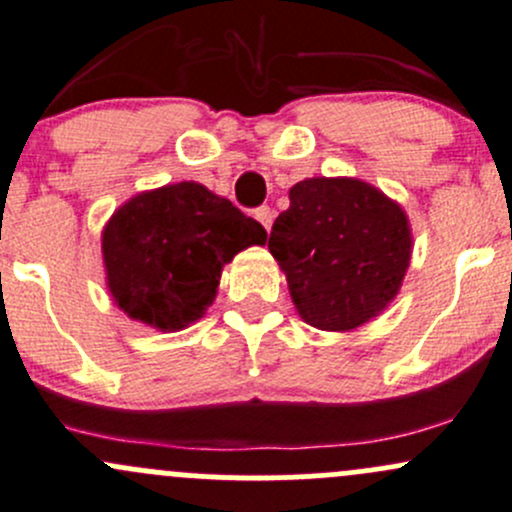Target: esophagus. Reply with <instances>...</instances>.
<instances>
[{
    "label": "esophagus",
    "mask_w": 512,
    "mask_h": 512,
    "mask_svg": "<svg viewBox=\"0 0 512 512\" xmlns=\"http://www.w3.org/2000/svg\"><path fill=\"white\" fill-rule=\"evenodd\" d=\"M256 219L261 221V226L263 229H271V224H273V209L271 207H258L256 209Z\"/></svg>",
    "instance_id": "1"
}]
</instances>
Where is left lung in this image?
Listing matches in <instances>:
<instances>
[{"instance_id": "8db88e82", "label": "left lung", "mask_w": 512, "mask_h": 512, "mask_svg": "<svg viewBox=\"0 0 512 512\" xmlns=\"http://www.w3.org/2000/svg\"><path fill=\"white\" fill-rule=\"evenodd\" d=\"M268 251L286 271L300 318L320 330H355L387 308L412 256L407 214L372 184L303 179L278 214Z\"/></svg>"}]
</instances>
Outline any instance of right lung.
Listing matches in <instances>:
<instances>
[{
    "instance_id": "right-lung-1",
    "label": "right lung",
    "mask_w": 512,
    "mask_h": 512,
    "mask_svg": "<svg viewBox=\"0 0 512 512\" xmlns=\"http://www.w3.org/2000/svg\"><path fill=\"white\" fill-rule=\"evenodd\" d=\"M266 229L197 182L167 184L120 207L103 231L115 303L140 323L182 330L217 295L221 266Z\"/></svg>"
}]
</instances>
